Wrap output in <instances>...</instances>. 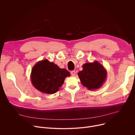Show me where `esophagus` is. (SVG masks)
I'll list each match as a JSON object with an SVG mask.
<instances>
[{"instance_id":"1","label":"esophagus","mask_w":135,"mask_h":135,"mask_svg":"<svg viewBox=\"0 0 135 135\" xmlns=\"http://www.w3.org/2000/svg\"><path fill=\"white\" fill-rule=\"evenodd\" d=\"M70 73H71V76H74L75 75V74H76V73H75V70H72Z\"/></svg>"}]
</instances>
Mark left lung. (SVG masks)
<instances>
[{"label": "left lung", "mask_w": 135, "mask_h": 135, "mask_svg": "<svg viewBox=\"0 0 135 135\" xmlns=\"http://www.w3.org/2000/svg\"><path fill=\"white\" fill-rule=\"evenodd\" d=\"M83 70L78 73L82 84L89 90L98 89L107 78V71L98 61L87 62L83 65Z\"/></svg>", "instance_id": "1"}]
</instances>
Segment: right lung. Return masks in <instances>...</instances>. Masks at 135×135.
I'll return each mask as SVG.
<instances>
[{
  "label": "right lung",
  "instance_id": "1",
  "mask_svg": "<svg viewBox=\"0 0 135 135\" xmlns=\"http://www.w3.org/2000/svg\"><path fill=\"white\" fill-rule=\"evenodd\" d=\"M66 69L60 68L47 59L37 62L33 67L30 79L33 86L40 92L53 94L58 91L65 78L70 76Z\"/></svg>",
  "mask_w": 135,
  "mask_h": 135
}]
</instances>
